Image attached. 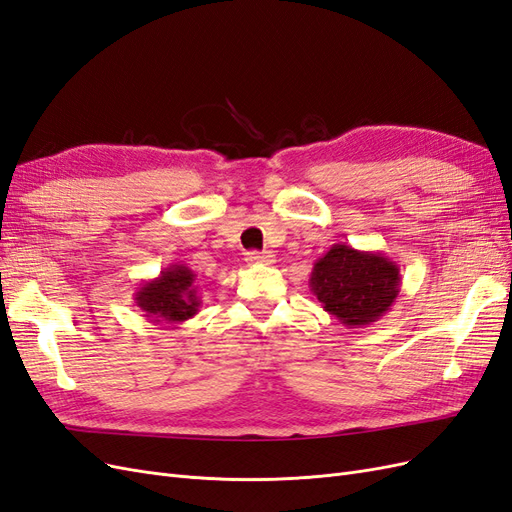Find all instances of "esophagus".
<instances>
[{
    "label": "esophagus",
    "instance_id": "34e87169",
    "mask_svg": "<svg viewBox=\"0 0 512 512\" xmlns=\"http://www.w3.org/2000/svg\"><path fill=\"white\" fill-rule=\"evenodd\" d=\"M247 262L250 265H273L275 256L271 252H250L247 254Z\"/></svg>",
    "mask_w": 512,
    "mask_h": 512
}]
</instances>
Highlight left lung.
I'll return each mask as SVG.
<instances>
[{
    "instance_id": "8db88e82",
    "label": "left lung",
    "mask_w": 512,
    "mask_h": 512,
    "mask_svg": "<svg viewBox=\"0 0 512 512\" xmlns=\"http://www.w3.org/2000/svg\"><path fill=\"white\" fill-rule=\"evenodd\" d=\"M309 288L324 312L348 329H359L380 320L393 307L401 290V275L397 262L382 252L335 243L314 262Z\"/></svg>"
}]
</instances>
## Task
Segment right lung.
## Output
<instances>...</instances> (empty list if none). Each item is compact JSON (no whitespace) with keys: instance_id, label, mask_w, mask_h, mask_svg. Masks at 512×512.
Instances as JSON below:
<instances>
[{"instance_id":"right-lung-1","label":"right lung","mask_w":512,"mask_h":512,"mask_svg":"<svg viewBox=\"0 0 512 512\" xmlns=\"http://www.w3.org/2000/svg\"><path fill=\"white\" fill-rule=\"evenodd\" d=\"M196 273L185 265H168L158 277L138 284L134 303L143 316L156 324H181L198 314L200 297L196 292Z\"/></svg>"}]
</instances>
